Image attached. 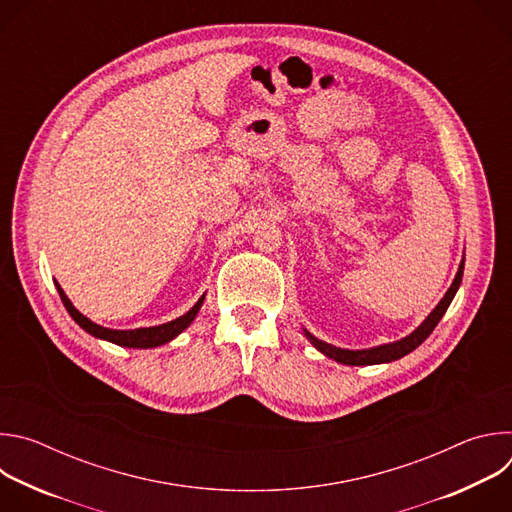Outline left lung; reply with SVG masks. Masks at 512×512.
I'll return each instance as SVG.
<instances>
[{
  "label": "left lung",
  "instance_id": "1",
  "mask_svg": "<svg viewBox=\"0 0 512 512\" xmlns=\"http://www.w3.org/2000/svg\"><path fill=\"white\" fill-rule=\"evenodd\" d=\"M462 273H464V265H460L458 273H456V279L452 283V287L448 289V294L444 296V300L435 306V310L427 316V320L407 338L399 340V342H393V344H385V346H377V348H369V350H344V348H336L332 344H326L322 340H318L316 336H312L310 332H306L308 340L322 352L326 354L328 358H334L336 362H342V364H350V367H360V364H377V362H391V360H397L405 354H409L411 350H415L431 332L433 328L437 326V322L442 320V316L446 314L448 306L452 304L456 291L460 287V281H462Z\"/></svg>",
  "mask_w": 512,
  "mask_h": 512
}]
</instances>
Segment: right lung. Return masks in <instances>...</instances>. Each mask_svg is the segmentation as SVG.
I'll return each instance as SVG.
<instances>
[{
	"mask_svg": "<svg viewBox=\"0 0 512 512\" xmlns=\"http://www.w3.org/2000/svg\"><path fill=\"white\" fill-rule=\"evenodd\" d=\"M56 289L60 294V300L64 304V308L68 310V314L75 318V322L85 328L89 334L97 336V338H103V340H109V342H115L119 346H129V348H154V346H160V344H166L170 342L172 338H176L192 320L194 316L198 314L202 302H204V296L194 304V308L190 312H186L184 316L176 318L174 322H168V324H162V326H154V328H137V330H109V328H103L95 322H91L89 318H85L75 306L70 304V300L64 296V291L60 289V285L56 283Z\"/></svg>",
	"mask_w": 512,
	"mask_h": 512,
	"instance_id": "obj_1",
	"label": "right lung"
}]
</instances>
